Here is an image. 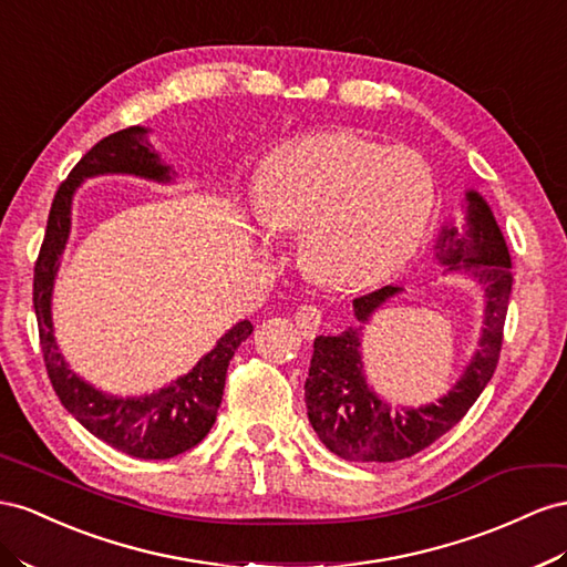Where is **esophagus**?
<instances>
[{"instance_id": "obj_1", "label": "esophagus", "mask_w": 567, "mask_h": 567, "mask_svg": "<svg viewBox=\"0 0 567 567\" xmlns=\"http://www.w3.org/2000/svg\"><path fill=\"white\" fill-rule=\"evenodd\" d=\"M296 324L302 331L305 339H312V336L319 333L321 312L315 308V305H302V308L296 312Z\"/></svg>"}]
</instances>
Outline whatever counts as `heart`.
I'll return each instance as SVG.
<instances>
[{
  "instance_id": "heart-1",
  "label": "heart",
  "mask_w": 567,
  "mask_h": 567,
  "mask_svg": "<svg viewBox=\"0 0 567 567\" xmlns=\"http://www.w3.org/2000/svg\"><path fill=\"white\" fill-rule=\"evenodd\" d=\"M436 195L420 152L348 131L288 141L257 176L262 224L302 228L305 269L336 288L372 286L401 269L430 231Z\"/></svg>"
}]
</instances>
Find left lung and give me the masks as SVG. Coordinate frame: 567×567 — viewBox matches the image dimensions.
<instances>
[{
    "instance_id": "1",
    "label": "left lung",
    "mask_w": 567,
    "mask_h": 567,
    "mask_svg": "<svg viewBox=\"0 0 567 567\" xmlns=\"http://www.w3.org/2000/svg\"><path fill=\"white\" fill-rule=\"evenodd\" d=\"M441 277H461L482 296L480 341L463 374L434 403L395 405L381 398L364 372L362 336L386 302L405 293L403 286H384L353 300L355 327L336 336H317L305 379V405L319 441L353 463H393L420 453L465 417L492 381L503 321L513 288L511 252L484 195L465 190V219L446 221L434 238Z\"/></svg>"
}]
</instances>
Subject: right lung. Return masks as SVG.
Here are the masks:
<instances>
[{
    "mask_svg": "<svg viewBox=\"0 0 567 567\" xmlns=\"http://www.w3.org/2000/svg\"><path fill=\"white\" fill-rule=\"evenodd\" d=\"M150 128L131 126L104 137L73 166L69 178L61 183L48 219L40 257L35 265L33 305L40 327V346L52 386L71 415L100 441L112 449L141 457V461H169L200 443L217 420L224 395L228 362L238 346L252 333L248 319L219 336L209 353L195 362L190 372L172 379L162 389L143 395H116L90 384L71 370L61 355L54 319L52 296L61 255L71 236L73 197L81 183L95 176H135L162 186L176 183V172L150 143Z\"/></svg>",
    "mask_w": 567,
    "mask_h": 567,
    "instance_id": "add662e5",
    "label": "right lung"
}]
</instances>
